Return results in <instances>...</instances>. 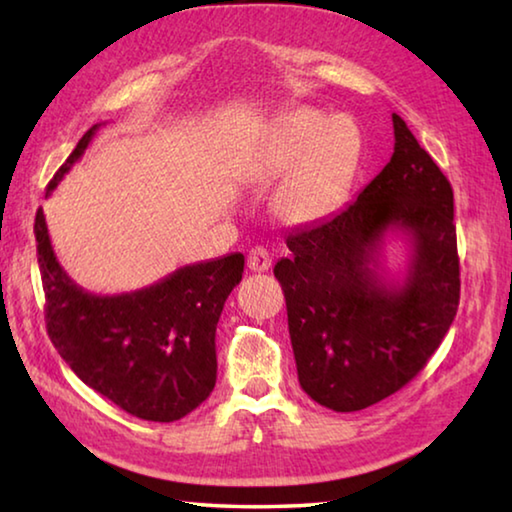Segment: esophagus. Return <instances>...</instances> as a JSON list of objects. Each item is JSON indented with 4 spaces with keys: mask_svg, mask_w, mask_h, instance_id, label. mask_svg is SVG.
I'll list each match as a JSON object with an SVG mask.
<instances>
[{
    "mask_svg": "<svg viewBox=\"0 0 512 512\" xmlns=\"http://www.w3.org/2000/svg\"><path fill=\"white\" fill-rule=\"evenodd\" d=\"M271 262H273L271 253H268L264 246L250 248V253H248V268H250V271L264 273V271H268V268H271Z\"/></svg>",
    "mask_w": 512,
    "mask_h": 512,
    "instance_id": "34e87169",
    "label": "esophagus"
}]
</instances>
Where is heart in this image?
Listing matches in <instances>:
<instances>
[{"mask_svg": "<svg viewBox=\"0 0 512 512\" xmlns=\"http://www.w3.org/2000/svg\"><path fill=\"white\" fill-rule=\"evenodd\" d=\"M359 131L348 119L296 108L273 121L264 176L287 171L275 189V212L287 223H316L334 210L359 160Z\"/></svg>", "mask_w": 512, "mask_h": 512, "instance_id": "obj_1", "label": "heart"}]
</instances>
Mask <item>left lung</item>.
<instances>
[{"instance_id": "left-lung-1", "label": "left lung", "mask_w": 512, "mask_h": 512, "mask_svg": "<svg viewBox=\"0 0 512 512\" xmlns=\"http://www.w3.org/2000/svg\"><path fill=\"white\" fill-rule=\"evenodd\" d=\"M393 131L391 162L357 201L289 232L291 255L273 268L302 391L339 413L409 384L443 343L461 298L452 185L400 115ZM388 231L412 244L402 283L376 271Z\"/></svg>"}]
</instances>
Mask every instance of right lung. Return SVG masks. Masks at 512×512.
<instances>
[{"mask_svg":"<svg viewBox=\"0 0 512 512\" xmlns=\"http://www.w3.org/2000/svg\"><path fill=\"white\" fill-rule=\"evenodd\" d=\"M99 126L81 137L51 178L47 196L79 162ZM33 232L47 334L83 384L151 422L185 418L210 397L216 384V323L244 273V255L183 266L133 293L94 296L58 264L42 207Z\"/></svg>","mask_w":512,"mask_h":512,"instance_id":"obj_1","label":"right lung"}]
</instances>
